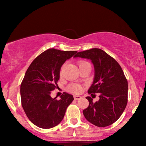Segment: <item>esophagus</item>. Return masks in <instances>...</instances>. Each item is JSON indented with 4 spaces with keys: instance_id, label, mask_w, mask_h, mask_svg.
Here are the masks:
<instances>
[{
    "instance_id": "1",
    "label": "esophagus",
    "mask_w": 146,
    "mask_h": 146,
    "mask_svg": "<svg viewBox=\"0 0 146 146\" xmlns=\"http://www.w3.org/2000/svg\"><path fill=\"white\" fill-rule=\"evenodd\" d=\"M74 100H78L81 98V96H80L74 95Z\"/></svg>"
}]
</instances>
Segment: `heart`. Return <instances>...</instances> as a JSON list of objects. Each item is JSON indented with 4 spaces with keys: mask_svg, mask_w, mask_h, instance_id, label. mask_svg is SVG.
<instances>
[{
    "mask_svg": "<svg viewBox=\"0 0 146 146\" xmlns=\"http://www.w3.org/2000/svg\"><path fill=\"white\" fill-rule=\"evenodd\" d=\"M88 62H87L86 61H84V60H80L78 61V66H79V68H80L82 66H83L84 65L86 64ZM68 90L69 91H70L71 92H73V93H79L80 92L81 90H82V88L81 86H80L79 85H76V84H74V85H72L70 86L68 88Z\"/></svg>",
    "mask_w": 146,
    "mask_h": 146,
    "instance_id": "1",
    "label": "heart"
}]
</instances>
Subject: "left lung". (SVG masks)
Here are the masks:
<instances>
[{"instance_id":"1","label":"left lung","mask_w":146,"mask_h":146,"mask_svg":"<svg viewBox=\"0 0 146 146\" xmlns=\"http://www.w3.org/2000/svg\"><path fill=\"white\" fill-rule=\"evenodd\" d=\"M75 58L90 59L94 66V78L88 94L100 93L94 103L87 96L89 106L83 110L85 118L98 127H106L119 119L127 103L128 85L121 68L114 58L102 50L92 48L79 52Z\"/></svg>"}]
</instances>
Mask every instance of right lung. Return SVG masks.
I'll use <instances>...</instances> for the list:
<instances>
[{
    "instance_id": "obj_1",
    "label": "right lung",
    "mask_w": 146,
    "mask_h": 146,
    "mask_svg": "<svg viewBox=\"0 0 146 146\" xmlns=\"http://www.w3.org/2000/svg\"><path fill=\"white\" fill-rule=\"evenodd\" d=\"M77 51L50 48L36 58L26 72L21 85V103L31 121L36 126L49 129L59 124L73 96L64 92L58 100L50 96L58 88L60 72L66 60Z\"/></svg>"
}]
</instances>
